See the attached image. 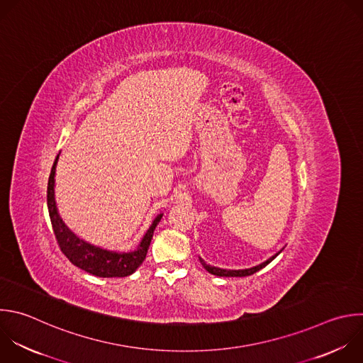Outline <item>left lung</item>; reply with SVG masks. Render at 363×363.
<instances>
[{"label":"left lung","instance_id":"1","mask_svg":"<svg viewBox=\"0 0 363 363\" xmlns=\"http://www.w3.org/2000/svg\"><path fill=\"white\" fill-rule=\"evenodd\" d=\"M284 250V248H282ZM282 250L279 251V252H277L275 255H272L271 258H268L265 262H262V264H259V265H257V267H252V268H248V269H222V268H218V267H212V265H209V264H206L202 258H199V261H201V264H202V267L209 272V274H212V275H216V277H250V275H252V274H255V272H258L259 269H262V268H265L269 262H272L281 252H282Z\"/></svg>","mask_w":363,"mask_h":363}]
</instances>
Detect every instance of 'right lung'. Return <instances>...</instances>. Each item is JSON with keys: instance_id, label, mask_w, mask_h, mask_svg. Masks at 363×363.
<instances>
[{"instance_id": "1", "label": "right lung", "mask_w": 363, "mask_h": 363, "mask_svg": "<svg viewBox=\"0 0 363 363\" xmlns=\"http://www.w3.org/2000/svg\"><path fill=\"white\" fill-rule=\"evenodd\" d=\"M60 154L55 158V162L52 165L50 179H48V188H47V205L48 212L52 223V229L57 238V242L62 251V254L69 259L72 265L77 268L99 278H124L128 275H133L140 265L144 262L151 239L155 230V226L160 223L162 218V212L158 213L152 223L150 225L148 230L143 236L141 242L134 251L119 252V251H109L101 247H96L94 244L86 242V240L81 239L78 235H75L62 220L60 216L57 202H55V169L58 164Z\"/></svg>"}]
</instances>
